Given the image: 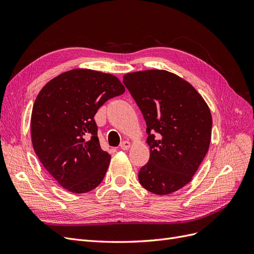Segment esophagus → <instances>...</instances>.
Returning <instances> with one entry per match:
<instances>
[{"mask_svg": "<svg viewBox=\"0 0 254 254\" xmlns=\"http://www.w3.org/2000/svg\"><path fill=\"white\" fill-rule=\"evenodd\" d=\"M130 146H131V144H130V142H128V141H123L122 143H121V145H120V147H121V149H123V150H126V149H128Z\"/></svg>", "mask_w": 254, "mask_h": 254, "instance_id": "1", "label": "esophagus"}]
</instances>
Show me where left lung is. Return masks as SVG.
<instances>
[{
	"label": "left lung",
	"instance_id": "1",
	"mask_svg": "<svg viewBox=\"0 0 254 254\" xmlns=\"http://www.w3.org/2000/svg\"><path fill=\"white\" fill-rule=\"evenodd\" d=\"M123 82L147 126L150 157L139 181L153 194H172L191 180L209 150L211 111L190 82L171 72L128 73Z\"/></svg>",
	"mask_w": 254,
	"mask_h": 254
}]
</instances>
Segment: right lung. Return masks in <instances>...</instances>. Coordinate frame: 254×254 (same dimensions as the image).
Wrapping results in <instances>:
<instances>
[{
	"label": "right lung",
	"instance_id": "add662e5",
	"mask_svg": "<svg viewBox=\"0 0 254 254\" xmlns=\"http://www.w3.org/2000/svg\"><path fill=\"white\" fill-rule=\"evenodd\" d=\"M124 92L114 75L87 68L60 74L39 92L30 120L33 147L64 189L82 194L103 181L111 156L99 145L94 115Z\"/></svg>",
	"mask_w": 254,
	"mask_h": 254
}]
</instances>
